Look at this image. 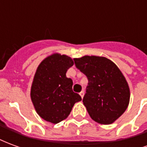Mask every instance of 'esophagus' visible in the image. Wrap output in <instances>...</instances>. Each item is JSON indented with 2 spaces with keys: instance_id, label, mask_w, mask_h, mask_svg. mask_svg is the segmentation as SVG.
<instances>
[{
  "instance_id": "esophagus-1",
  "label": "esophagus",
  "mask_w": 147,
  "mask_h": 147,
  "mask_svg": "<svg viewBox=\"0 0 147 147\" xmlns=\"http://www.w3.org/2000/svg\"><path fill=\"white\" fill-rule=\"evenodd\" d=\"M80 96H81V98H83V96H84V91H83V90H82V91L80 93Z\"/></svg>"
}]
</instances>
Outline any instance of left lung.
<instances>
[{
  "label": "left lung",
  "instance_id": "left-lung-1",
  "mask_svg": "<svg viewBox=\"0 0 147 147\" xmlns=\"http://www.w3.org/2000/svg\"><path fill=\"white\" fill-rule=\"evenodd\" d=\"M74 61L77 68L88 79L83 102L90 117L102 124L113 123L129 104V86L123 73L104 57L84 56Z\"/></svg>",
  "mask_w": 147,
  "mask_h": 147
}]
</instances>
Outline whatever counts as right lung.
<instances>
[{
  "label": "right lung",
  "instance_id": "add662e5",
  "mask_svg": "<svg viewBox=\"0 0 147 147\" xmlns=\"http://www.w3.org/2000/svg\"><path fill=\"white\" fill-rule=\"evenodd\" d=\"M74 64L66 55L53 53L40 63L34 76L30 98L39 117L53 123L65 120L80 94L72 90L73 82L67 78V69Z\"/></svg>",
  "mask_w": 147,
  "mask_h": 147
}]
</instances>
